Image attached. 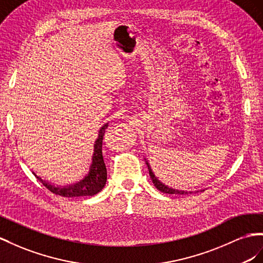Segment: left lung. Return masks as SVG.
<instances>
[{
	"mask_svg": "<svg viewBox=\"0 0 263 263\" xmlns=\"http://www.w3.org/2000/svg\"><path fill=\"white\" fill-rule=\"evenodd\" d=\"M146 165H147V169H149L150 178H151V180H152V182H153L154 185H156V187H157L158 190H160L161 192H163V193H167V194H186V193H187V192H184V191L174 190V189H172V187H169V186L164 185L162 182H161V181H159V180L156 178V176H154L152 170H151V167H150V165H149V163L146 162Z\"/></svg>",
	"mask_w": 263,
	"mask_h": 263,
	"instance_id": "left-lung-1",
	"label": "left lung"
}]
</instances>
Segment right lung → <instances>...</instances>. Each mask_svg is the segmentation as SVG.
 Segmentation results:
<instances>
[{
	"label": "right lung",
	"instance_id": "add662e5",
	"mask_svg": "<svg viewBox=\"0 0 263 263\" xmlns=\"http://www.w3.org/2000/svg\"><path fill=\"white\" fill-rule=\"evenodd\" d=\"M107 127V123L104 124L99 131V137L94 143V153L92 159V165L90 172L84 178V180L80 181L79 183L71 186H54L50 183H46L41 178L37 177L33 172V174L42 182V184L50 190L52 193L58 194L64 198H78V197H92L94 194L99 193L103 189L106 182V166L103 160L102 154V141L105 133V129Z\"/></svg>",
	"mask_w": 263,
	"mask_h": 263
}]
</instances>
